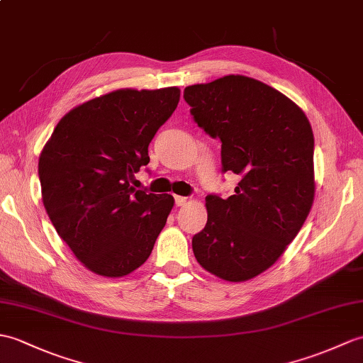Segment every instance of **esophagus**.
<instances>
[{"mask_svg":"<svg viewBox=\"0 0 363 363\" xmlns=\"http://www.w3.org/2000/svg\"><path fill=\"white\" fill-rule=\"evenodd\" d=\"M189 202V198H185V196H174V204L178 206V207H181V206H185Z\"/></svg>","mask_w":363,"mask_h":363,"instance_id":"obj_1","label":"esophagus"}]
</instances>
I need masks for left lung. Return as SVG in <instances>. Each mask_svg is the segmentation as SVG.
<instances>
[{"instance_id":"1","label":"left lung","mask_w":363,"mask_h":363,"mask_svg":"<svg viewBox=\"0 0 363 363\" xmlns=\"http://www.w3.org/2000/svg\"><path fill=\"white\" fill-rule=\"evenodd\" d=\"M184 99L199 128L221 140L223 172L241 176L235 195L206 198L193 254L223 280H250L281 257L313 207V128L291 99L246 75L187 86Z\"/></svg>"}]
</instances>
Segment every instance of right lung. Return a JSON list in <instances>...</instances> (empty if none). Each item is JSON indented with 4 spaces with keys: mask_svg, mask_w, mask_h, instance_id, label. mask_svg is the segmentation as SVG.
I'll return each instance as SVG.
<instances>
[{
    "mask_svg": "<svg viewBox=\"0 0 363 363\" xmlns=\"http://www.w3.org/2000/svg\"><path fill=\"white\" fill-rule=\"evenodd\" d=\"M176 86L117 89L71 109L38 161L50 223L91 272L123 277L145 263L174 199L136 190L134 173L179 104Z\"/></svg>",
    "mask_w": 363,
    "mask_h": 363,
    "instance_id": "obj_1",
    "label": "right lung"
}]
</instances>
